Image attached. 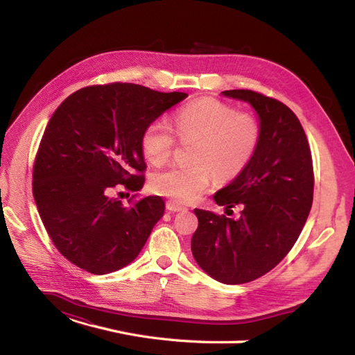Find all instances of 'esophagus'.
Masks as SVG:
<instances>
[{
    "label": "esophagus",
    "mask_w": 355,
    "mask_h": 355,
    "mask_svg": "<svg viewBox=\"0 0 355 355\" xmlns=\"http://www.w3.org/2000/svg\"><path fill=\"white\" fill-rule=\"evenodd\" d=\"M166 207H167L168 211H187V210H188L187 207L180 206V204H178V202H175V201H167Z\"/></svg>",
    "instance_id": "obj_1"
}]
</instances>
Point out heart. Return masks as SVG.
<instances>
[{
  "label": "heart",
  "mask_w": 355,
  "mask_h": 355,
  "mask_svg": "<svg viewBox=\"0 0 355 355\" xmlns=\"http://www.w3.org/2000/svg\"><path fill=\"white\" fill-rule=\"evenodd\" d=\"M175 132L182 141H197L192 149L196 164H171L158 170L151 178V187L157 194L182 204L196 201L213 176L227 182L241 175L254 157L262 135L253 115L237 112L216 99H200L179 110ZM175 144V133L164 120L149 123L141 137L144 155L155 166L168 159Z\"/></svg>",
  "instance_id": "obj_1"
}]
</instances>
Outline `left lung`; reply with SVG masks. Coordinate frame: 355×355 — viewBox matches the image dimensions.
<instances>
[{
	"instance_id": "left-lung-1",
	"label": "left lung",
	"mask_w": 355,
	"mask_h": 355,
	"mask_svg": "<svg viewBox=\"0 0 355 355\" xmlns=\"http://www.w3.org/2000/svg\"><path fill=\"white\" fill-rule=\"evenodd\" d=\"M256 111L261 142L250 164L213 200L243 206L239 219L196 209L198 228L191 250L201 270L223 284L256 280L283 261L313 206L314 171L309 145L293 111L252 90H225Z\"/></svg>"
}]
</instances>
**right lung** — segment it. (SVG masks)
I'll use <instances>...</instances> for the list:
<instances>
[{
  "label": "right lung",
  "instance_id": "obj_1",
  "mask_svg": "<svg viewBox=\"0 0 355 355\" xmlns=\"http://www.w3.org/2000/svg\"><path fill=\"white\" fill-rule=\"evenodd\" d=\"M185 98L112 83L72 93L53 114L37 153L32 191L53 244L69 262L103 275L141 253L163 218L164 201L153 196L125 207L114 188L144 187L145 127Z\"/></svg>",
  "mask_w": 355,
  "mask_h": 355
}]
</instances>
